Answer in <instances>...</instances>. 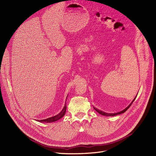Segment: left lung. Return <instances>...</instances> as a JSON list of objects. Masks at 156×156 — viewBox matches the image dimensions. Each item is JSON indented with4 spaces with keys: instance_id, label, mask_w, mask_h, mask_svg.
<instances>
[{
    "instance_id": "left-lung-1",
    "label": "left lung",
    "mask_w": 156,
    "mask_h": 156,
    "mask_svg": "<svg viewBox=\"0 0 156 156\" xmlns=\"http://www.w3.org/2000/svg\"><path fill=\"white\" fill-rule=\"evenodd\" d=\"M136 97L134 98V99L133 100V101L130 103V104L128 106L127 108H126L125 109H123V110L120 111V112H116V113H108V112H104V111H101V110H99V109H97V108H94V109L97 112H99V114H101V115H102V116H116V115H118V114H122V113H124L125 111H126L128 109V108L130 107L131 105L132 104V103L133 102V101H135V99H136Z\"/></svg>"
}]
</instances>
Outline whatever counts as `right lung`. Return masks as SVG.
<instances>
[{"label": "right lung", "mask_w": 156, "mask_h": 156, "mask_svg": "<svg viewBox=\"0 0 156 156\" xmlns=\"http://www.w3.org/2000/svg\"><path fill=\"white\" fill-rule=\"evenodd\" d=\"M66 99H67V98H66ZM66 111V104H65L64 107L63 108L62 110L58 114H57V115H55L53 117L48 118H47V119H45L38 120V121L40 122H46V123H49V122H52L56 121L57 120L60 119L61 118H62L65 115Z\"/></svg>", "instance_id": "1"}]
</instances>
